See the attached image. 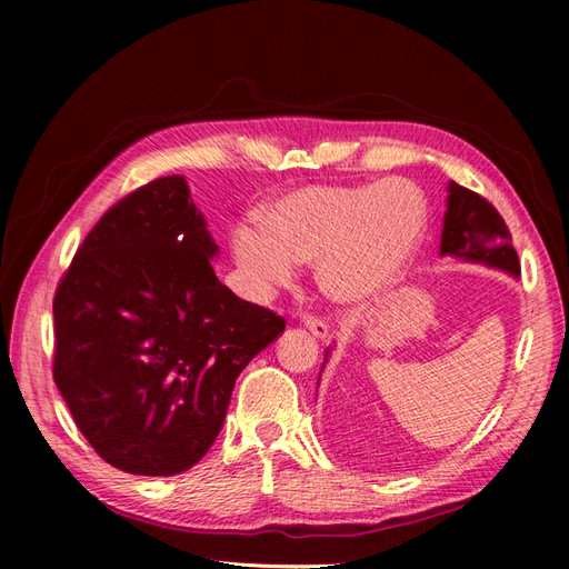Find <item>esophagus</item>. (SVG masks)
<instances>
[{"label": "esophagus", "mask_w": 569, "mask_h": 569, "mask_svg": "<svg viewBox=\"0 0 569 569\" xmlns=\"http://www.w3.org/2000/svg\"><path fill=\"white\" fill-rule=\"evenodd\" d=\"M303 322H306L308 330H311L313 337H318V339H330V327H327L325 320L313 318V316H306Z\"/></svg>", "instance_id": "1"}]
</instances>
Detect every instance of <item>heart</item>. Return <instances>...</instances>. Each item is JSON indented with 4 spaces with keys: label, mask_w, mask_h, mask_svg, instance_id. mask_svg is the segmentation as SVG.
Wrapping results in <instances>:
<instances>
[{
    "label": "heart",
    "mask_w": 569,
    "mask_h": 569,
    "mask_svg": "<svg viewBox=\"0 0 569 569\" xmlns=\"http://www.w3.org/2000/svg\"><path fill=\"white\" fill-rule=\"evenodd\" d=\"M261 222L232 232L234 261L253 295L291 284L299 263L316 261L325 297L363 308L403 280L427 230V201L406 178L306 184L274 199Z\"/></svg>",
    "instance_id": "obj_1"
}]
</instances>
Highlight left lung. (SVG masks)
Returning a JSON list of instances; mask_svg holds the SVG:
<instances>
[{"mask_svg": "<svg viewBox=\"0 0 569 569\" xmlns=\"http://www.w3.org/2000/svg\"><path fill=\"white\" fill-rule=\"evenodd\" d=\"M441 256H453L460 261L485 263L489 268L520 274L518 251L512 247V237L501 213L479 197L472 189L449 182V199H446L443 230H441ZM330 349L325 351V360ZM325 368V363H322Z\"/></svg>", "mask_w": 569, "mask_h": 569, "instance_id": "left-lung-1", "label": "left lung"}]
</instances>
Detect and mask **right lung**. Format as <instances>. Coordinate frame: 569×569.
Masks as SVG:
<instances>
[{
  "label": "right lung",
  "mask_w": 569,
  "mask_h": 569,
  "mask_svg": "<svg viewBox=\"0 0 569 569\" xmlns=\"http://www.w3.org/2000/svg\"><path fill=\"white\" fill-rule=\"evenodd\" d=\"M218 244L182 176L101 216L54 295V382L92 449L170 477L216 441L239 372L284 330L216 278Z\"/></svg>",
  "instance_id": "obj_1"
}]
</instances>
